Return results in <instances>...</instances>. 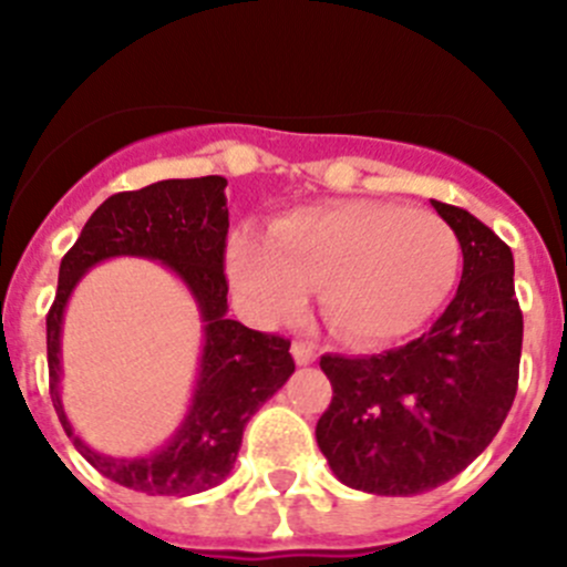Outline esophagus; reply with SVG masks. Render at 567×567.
I'll return each instance as SVG.
<instances>
[{"mask_svg":"<svg viewBox=\"0 0 567 567\" xmlns=\"http://www.w3.org/2000/svg\"><path fill=\"white\" fill-rule=\"evenodd\" d=\"M290 353H293L296 364H301V368L316 362V348H312L310 342H293V346H290Z\"/></svg>","mask_w":567,"mask_h":567,"instance_id":"34e87169","label":"esophagus"}]
</instances>
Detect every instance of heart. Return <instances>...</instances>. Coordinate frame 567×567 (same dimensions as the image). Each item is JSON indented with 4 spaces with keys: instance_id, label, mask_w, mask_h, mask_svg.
Returning <instances> with one entry per match:
<instances>
[{
    "instance_id": "b5f03b06",
    "label": "heart",
    "mask_w": 567,
    "mask_h": 567,
    "mask_svg": "<svg viewBox=\"0 0 567 567\" xmlns=\"http://www.w3.org/2000/svg\"><path fill=\"white\" fill-rule=\"evenodd\" d=\"M458 266V236L442 216L375 199L293 210L274 221L268 241L236 233L225 255L251 320L290 318L318 285L331 329L362 346L420 329L450 296Z\"/></svg>"
}]
</instances>
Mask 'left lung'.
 <instances>
[{
	"mask_svg": "<svg viewBox=\"0 0 567 567\" xmlns=\"http://www.w3.org/2000/svg\"><path fill=\"white\" fill-rule=\"evenodd\" d=\"M458 236L455 299L416 340L375 357H320L331 405L316 439L348 488L414 496L461 474L499 433L518 386L524 318L513 251L468 210L431 199Z\"/></svg>",
	"mask_w": 567,
	"mask_h": 567,
	"instance_id": "1",
	"label": "left lung"
}]
</instances>
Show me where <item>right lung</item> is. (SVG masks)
I'll return each instance as SVG.
<instances>
[{"label":"right lung","mask_w":567,"mask_h":567,"mask_svg":"<svg viewBox=\"0 0 567 567\" xmlns=\"http://www.w3.org/2000/svg\"><path fill=\"white\" fill-rule=\"evenodd\" d=\"M221 175L158 181L104 199L60 262L56 299L45 318L49 390L73 447L101 474L147 496H192L225 483L241 450L244 427L293 375L290 340L227 318L225 241L230 214ZM112 256L162 261L193 293L204 320V351L187 416L162 449L114 460L72 431L59 394L61 320L70 293L93 265Z\"/></svg>","instance_id":"add662e5"}]
</instances>
